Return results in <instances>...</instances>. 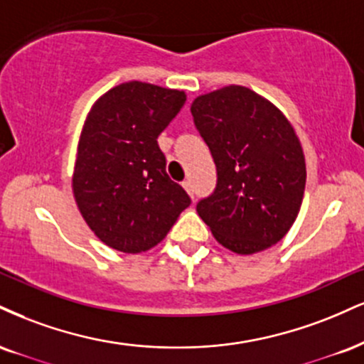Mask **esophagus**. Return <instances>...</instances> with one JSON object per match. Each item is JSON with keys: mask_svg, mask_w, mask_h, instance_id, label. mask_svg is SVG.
I'll list each match as a JSON object with an SVG mask.
<instances>
[{"mask_svg": "<svg viewBox=\"0 0 364 364\" xmlns=\"http://www.w3.org/2000/svg\"><path fill=\"white\" fill-rule=\"evenodd\" d=\"M183 188L188 191V195L191 196V198H195V193H193V185H191L190 179H186V181H183Z\"/></svg>", "mask_w": 364, "mask_h": 364, "instance_id": "esophagus-1", "label": "esophagus"}]
</instances>
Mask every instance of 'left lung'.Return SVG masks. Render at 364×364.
Masks as SVG:
<instances>
[{
  "label": "left lung",
  "mask_w": 364,
  "mask_h": 364,
  "mask_svg": "<svg viewBox=\"0 0 364 364\" xmlns=\"http://www.w3.org/2000/svg\"><path fill=\"white\" fill-rule=\"evenodd\" d=\"M191 115L217 166L215 190L196 203L201 220L237 254L277 244L299 215L307 179L290 122L268 100L235 85L198 96Z\"/></svg>",
  "instance_id": "1"
}]
</instances>
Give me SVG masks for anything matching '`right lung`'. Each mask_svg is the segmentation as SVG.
Instances as JSON below:
<instances>
[{
    "label": "right lung",
    "instance_id": "right-lung-1",
    "mask_svg": "<svg viewBox=\"0 0 364 364\" xmlns=\"http://www.w3.org/2000/svg\"><path fill=\"white\" fill-rule=\"evenodd\" d=\"M186 102L185 91L130 81L112 87L87 113L73 191L82 218L117 251H149L191 200L166 173L157 137Z\"/></svg>",
    "mask_w": 364,
    "mask_h": 364
}]
</instances>
